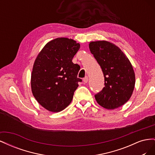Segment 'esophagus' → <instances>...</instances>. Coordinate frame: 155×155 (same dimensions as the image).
Masks as SVG:
<instances>
[{
	"instance_id": "esophagus-1",
	"label": "esophagus",
	"mask_w": 155,
	"mask_h": 155,
	"mask_svg": "<svg viewBox=\"0 0 155 155\" xmlns=\"http://www.w3.org/2000/svg\"><path fill=\"white\" fill-rule=\"evenodd\" d=\"M83 82L85 83H87L88 82V76H85V78H84L83 79Z\"/></svg>"
}]
</instances>
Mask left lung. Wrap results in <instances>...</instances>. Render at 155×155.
I'll return each instance as SVG.
<instances>
[{
	"instance_id": "1",
	"label": "left lung",
	"mask_w": 155,
	"mask_h": 155,
	"mask_svg": "<svg viewBox=\"0 0 155 155\" xmlns=\"http://www.w3.org/2000/svg\"><path fill=\"white\" fill-rule=\"evenodd\" d=\"M89 49L105 78V87L95 95L97 103L108 110L122 106L132 96L135 85L130 61L119 47L107 41H92Z\"/></svg>"
}]
</instances>
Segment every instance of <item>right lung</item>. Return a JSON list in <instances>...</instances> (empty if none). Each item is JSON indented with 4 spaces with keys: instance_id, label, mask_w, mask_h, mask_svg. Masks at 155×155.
Wrapping results in <instances>:
<instances>
[{
    "instance_id": "add662e5",
    "label": "right lung",
    "mask_w": 155,
    "mask_h": 155,
    "mask_svg": "<svg viewBox=\"0 0 155 155\" xmlns=\"http://www.w3.org/2000/svg\"><path fill=\"white\" fill-rule=\"evenodd\" d=\"M80 48L76 41L59 37L48 42L37 55L31 75V88L37 102L50 112L64 110L78 87L80 67L72 59Z\"/></svg>"
}]
</instances>
